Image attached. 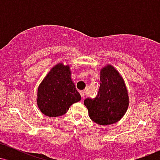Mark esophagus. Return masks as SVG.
<instances>
[{"instance_id":"34e87169","label":"esophagus","mask_w":160,"mask_h":160,"mask_svg":"<svg viewBox=\"0 0 160 160\" xmlns=\"http://www.w3.org/2000/svg\"><path fill=\"white\" fill-rule=\"evenodd\" d=\"M80 95H81L82 98H84V97H85V92L80 91Z\"/></svg>"}]
</instances>
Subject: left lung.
<instances>
[{
    "instance_id": "left-lung-1",
    "label": "left lung",
    "mask_w": 160,
    "mask_h": 160,
    "mask_svg": "<svg viewBox=\"0 0 160 160\" xmlns=\"http://www.w3.org/2000/svg\"><path fill=\"white\" fill-rule=\"evenodd\" d=\"M100 87L95 98H87L84 104L95 123L105 126L117 122L123 117L128 105V92L123 80L113 66L101 71Z\"/></svg>"
}]
</instances>
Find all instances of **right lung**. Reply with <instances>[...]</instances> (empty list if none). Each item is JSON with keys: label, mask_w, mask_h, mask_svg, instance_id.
<instances>
[{"label": "right lung", "mask_w": 160, "mask_h": 160, "mask_svg": "<svg viewBox=\"0 0 160 160\" xmlns=\"http://www.w3.org/2000/svg\"><path fill=\"white\" fill-rule=\"evenodd\" d=\"M80 99L71 80L69 66L58 64L40 84L37 102L43 114L56 117L65 114L71 104Z\"/></svg>", "instance_id": "1"}]
</instances>
